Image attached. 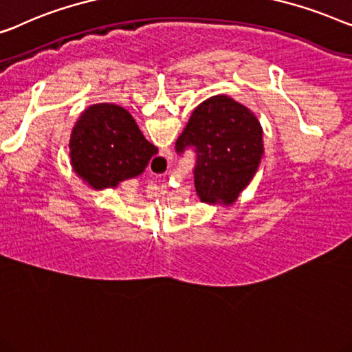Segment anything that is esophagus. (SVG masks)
Masks as SVG:
<instances>
[{
	"label": "esophagus",
	"mask_w": 352,
	"mask_h": 352,
	"mask_svg": "<svg viewBox=\"0 0 352 352\" xmlns=\"http://www.w3.org/2000/svg\"><path fill=\"white\" fill-rule=\"evenodd\" d=\"M160 159L164 160V162H166V164H168V162H170V160L173 159V152H171L170 149H166V151L164 152V154L160 155Z\"/></svg>",
	"instance_id": "34e87169"
}]
</instances>
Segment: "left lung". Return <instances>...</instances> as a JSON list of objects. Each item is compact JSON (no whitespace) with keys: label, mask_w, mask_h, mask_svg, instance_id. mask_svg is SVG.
I'll return each mask as SVG.
<instances>
[{"label":"left lung","mask_w":352,"mask_h":352,"mask_svg":"<svg viewBox=\"0 0 352 352\" xmlns=\"http://www.w3.org/2000/svg\"><path fill=\"white\" fill-rule=\"evenodd\" d=\"M188 149L195 152L200 200L232 205L261 164L262 126L246 106L226 95L211 96L197 106L176 141L177 154Z\"/></svg>","instance_id":"8db88e82"}]
</instances>
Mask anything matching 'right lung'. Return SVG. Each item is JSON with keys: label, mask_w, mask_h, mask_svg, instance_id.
<instances>
[{"label": "right lung", "mask_w": 352, "mask_h": 352, "mask_svg": "<svg viewBox=\"0 0 352 352\" xmlns=\"http://www.w3.org/2000/svg\"><path fill=\"white\" fill-rule=\"evenodd\" d=\"M157 152L129 111L109 103L85 109L69 140L71 165L94 188L116 187L141 175Z\"/></svg>", "instance_id": "add662e5"}]
</instances>
